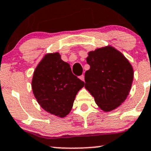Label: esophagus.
Returning <instances> with one entry per match:
<instances>
[{"label":"esophagus","instance_id":"1","mask_svg":"<svg viewBox=\"0 0 151 151\" xmlns=\"http://www.w3.org/2000/svg\"><path fill=\"white\" fill-rule=\"evenodd\" d=\"M79 78L81 80V81H85V76L83 75H81V76H79Z\"/></svg>","mask_w":151,"mask_h":151}]
</instances>
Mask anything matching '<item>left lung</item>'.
Segmentation results:
<instances>
[{"label": "left lung", "mask_w": 151, "mask_h": 151, "mask_svg": "<svg viewBox=\"0 0 151 151\" xmlns=\"http://www.w3.org/2000/svg\"><path fill=\"white\" fill-rule=\"evenodd\" d=\"M86 61L90 68L85 73V88L101 109L114 110L124 102L132 88V65L111 46L90 51Z\"/></svg>", "instance_id": "8db88e82"}]
</instances>
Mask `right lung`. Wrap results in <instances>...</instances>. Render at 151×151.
Returning a JSON list of instances; mask_svg holds the SVG:
<instances>
[{"mask_svg": "<svg viewBox=\"0 0 151 151\" xmlns=\"http://www.w3.org/2000/svg\"><path fill=\"white\" fill-rule=\"evenodd\" d=\"M84 85L58 52L44 56L35 68L32 81L34 95L41 107L61 118L70 113L76 95Z\"/></svg>", "mask_w": 151, "mask_h": 151, "instance_id": "add662e5", "label": "right lung"}]
</instances>
